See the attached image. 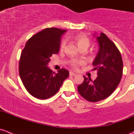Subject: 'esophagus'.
<instances>
[{
	"mask_svg": "<svg viewBox=\"0 0 134 134\" xmlns=\"http://www.w3.org/2000/svg\"><path fill=\"white\" fill-rule=\"evenodd\" d=\"M69 75H70V76H75L76 73H75L74 72H72V71H70Z\"/></svg>",
	"mask_w": 134,
	"mask_h": 134,
	"instance_id": "34e87169",
	"label": "esophagus"
}]
</instances>
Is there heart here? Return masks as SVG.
I'll return each mask as SVG.
<instances>
[{"mask_svg":"<svg viewBox=\"0 0 134 134\" xmlns=\"http://www.w3.org/2000/svg\"><path fill=\"white\" fill-rule=\"evenodd\" d=\"M75 41H76L77 44H78V47L80 48H83V47H86V48H88L90 44V40L88 39V37L86 36H85L84 34H80L76 35L75 37ZM66 44V41L65 40H63L61 43V48H63L65 46ZM83 63V61H78L76 60V59H72L71 61V66L74 67V68H76L79 65H82Z\"/></svg>","mask_w":134,"mask_h":134,"instance_id":"b5f03b06","label":"heart"}]
</instances>
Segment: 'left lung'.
<instances>
[{"instance_id":"8db88e82","label":"left lung","mask_w":134,"mask_h":134,"mask_svg":"<svg viewBox=\"0 0 134 134\" xmlns=\"http://www.w3.org/2000/svg\"><path fill=\"white\" fill-rule=\"evenodd\" d=\"M98 43V53L93 62L97 75L94 81L83 76V83L78 86L81 96L90 102H98L108 97L119 84L123 63L121 53L106 34H94Z\"/></svg>"}]
</instances>
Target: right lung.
<instances>
[{
    "label": "right lung",
    "mask_w": 134,
    "mask_h": 134,
    "mask_svg": "<svg viewBox=\"0 0 134 134\" xmlns=\"http://www.w3.org/2000/svg\"><path fill=\"white\" fill-rule=\"evenodd\" d=\"M65 30L48 28L30 38L21 52L19 75L28 92L40 99L54 95L69 72L65 69L53 72L48 64L51 57L59 52L61 37Z\"/></svg>",
    "instance_id": "1"
}]
</instances>
